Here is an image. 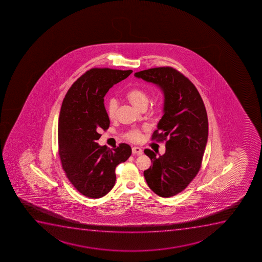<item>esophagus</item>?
Returning a JSON list of instances; mask_svg holds the SVG:
<instances>
[{"instance_id":"1","label":"esophagus","mask_w":262,"mask_h":262,"mask_svg":"<svg viewBox=\"0 0 262 262\" xmlns=\"http://www.w3.org/2000/svg\"><path fill=\"white\" fill-rule=\"evenodd\" d=\"M133 154H137V155H141V154H143V151H142V149L140 147H138V146H133Z\"/></svg>"}]
</instances>
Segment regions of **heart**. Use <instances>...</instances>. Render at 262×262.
Wrapping results in <instances>:
<instances>
[{"mask_svg":"<svg viewBox=\"0 0 262 262\" xmlns=\"http://www.w3.org/2000/svg\"><path fill=\"white\" fill-rule=\"evenodd\" d=\"M126 97L129 100V102L138 110L146 108L148 102H149V96L147 94L140 89H133V90H129V92L127 93ZM117 106H118V102H117V99L112 98L108 101V104H107V115L110 119H113L116 117ZM127 138L129 140L137 141L140 138V133L137 129L132 130L130 133L127 134Z\"/></svg>","mask_w":262,"mask_h":262,"instance_id":"obj_1","label":"heart"}]
</instances>
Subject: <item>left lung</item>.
<instances>
[{
    "mask_svg": "<svg viewBox=\"0 0 262 262\" xmlns=\"http://www.w3.org/2000/svg\"><path fill=\"white\" fill-rule=\"evenodd\" d=\"M134 76L163 93V116L152 139L166 140V151L157 155L145 149L152 165L144 176L155 194L173 196L187 188L200 169L209 135L205 106L194 84L173 68H151Z\"/></svg>",
    "mask_w": 262,
    "mask_h": 262,
    "instance_id": "1",
    "label": "left lung"
}]
</instances>
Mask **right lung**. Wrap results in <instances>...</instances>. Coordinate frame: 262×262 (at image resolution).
<instances>
[{"label":"right lung","instance_id":"1","mask_svg":"<svg viewBox=\"0 0 262 262\" xmlns=\"http://www.w3.org/2000/svg\"><path fill=\"white\" fill-rule=\"evenodd\" d=\"M132 73L90 69L72 85L62 102L58 128L59 157L68 180L85 196L100 198L108 194L116 182V166L132 154L127 144L111 150L97 143L102 136L99 130L110 126L105 95Z\"/></svg>","mask_w":262,"mask_h":262}]
</instances>
